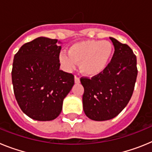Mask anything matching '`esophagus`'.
I'll return each mask as SVG.
<instances>
[{
    "mask_svg": "<svg viewBox=\"0 0 152 152\" xmlns=\"http://www.w3.org/2000/svg\"><path fill=\"white\" fill-rule=\"evenodd\" d=\"M75 84H79L80 83V78L75 76Z\"/></svg>",
    "mask_w": 152,
    "mask_h": 152,
    "instance_id": "esophagus-1",
    "label": "esophagus"
}]
</instances>
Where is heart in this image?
Returning a JSON list of instances; mask_svg holds the SVG:
<instances>
[{
	"label": "heart",
	"mask_w": 152,
	"mask_h": 152,
	"mask_svg": "<svg viewBox=\"0 0 152 152\" xmlns=\"http://www.w3.org/2000/svg\"><path fill=\"white\" fill-rule=\"evenodd\" d=\"M113 49V44L107 40H83L70 45L68 53L61 52L59 60L64 70L72 71L79 63L80 72L93 77L107 68Z\"/></svg>",
	"instance_id": "heart-1"
}]
</instances>
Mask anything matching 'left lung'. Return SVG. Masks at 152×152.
Segmentation results:
<instances>
[{
  "label": "left lung",
  "instance_id": "1",
  "mask_svg": "<svg viewBox=\"0 0 152 152\" xmlns=\"http://www.w3.org/2000/svg\"><path fill=\"white\" fill-rule=\"evenodd\" d=\"M110 39L115 52L107 68L91 79H80L84 112L94 121L109 120L120 113L131 99L138 74L136 56L131 48Z\"/></svg>",
  "mask_w": 152,
  "mask_h": 152
}]
</instances>
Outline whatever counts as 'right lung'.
<instances>
[{"label":"right lung","mask_w":152,"mask_h":152,"mask_svg":"<svg viewBox=\"0 0 152 152\" xmlns=\"http://www.w3.org/2000/svg\"><path fill=\"white\" fill-rule=\"evenodd\" d=\"M58 39L40 36L24 44L14 56L12 83L23 112L38 121L53 120L75 84L74 75L59 70Z\"/></svg>","instance_id":"add662e5"}]
</instances>
